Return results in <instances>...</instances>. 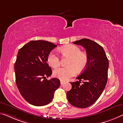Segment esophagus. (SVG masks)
<instances>
[{"instance_id": "34e87169", "label": "esophagus", "mask_w": 123, "mask_h": 123, "mask_svg": "<svg viewBox=\"0 0 123 123\" xmlns=\"http://www.w3.org/2000/svg\"><path fill=\"white\" fill-rule=\"evenodd\" d=\"M65 81H63V80H60V83H61V85L65 83Z\"/></svg>"}]
</instances>
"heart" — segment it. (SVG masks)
I'll list each match as a JSON object with an SVG mask.
<instances>
[{
  "label": "heart",
  "instance_id": "b5f03b06",
  "mask_svg": "<svg viewBox=\"0 0 123 123\" xmlns=\"http://www.w3.org/2000/svg\"><path fill=\"white\" fill-rule=\"evenodd\" d=\"M63 55L70 57L68 63L69 67H62L54 70V75L62 80H66L75 74L77 70L78 72L84 71L88 63V57L84 52L81 51L78 46L69 44L61 49ZM48 63L54 68L60 66V60L58 56L54 52L49 54L47 58Z\"/></svg>",
  "mask_w": 123,
  "mask_h": 123
}]
</instances>
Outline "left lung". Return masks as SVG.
Instances as JSON below:
<instances>
[{"mask_svg": "<svg viewBox=\"0 0 123 123\" xmlns=\"http://www.w3.org/2000/svg\"><path fill=\"white\" fill-rule=\"evenodd\" d=\"M73 43L85 48L88 63L77 78L79 81L71 82L72 89L67 92V97L72 106L85 108L94 104L104 91L108 79L109 62L104 49L95 42L84 38ZM81 79L85 81L80 85Z\"/></svg>", "mask_w": 123, "mask_h": 123, "instance_id": "left-lung-1", "label": "left lung"}]
</instances>
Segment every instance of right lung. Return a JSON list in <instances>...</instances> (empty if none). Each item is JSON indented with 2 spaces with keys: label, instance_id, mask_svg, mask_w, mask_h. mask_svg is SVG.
<instances>
[{
  "label": "right lung",
  "instance_id": "right-lung-1",
  "mask_svg": "<svg viewBox=\"0 0 123 123\" xmlns=\"http://www.w3.org/2000/svg\"><path fill=\"white\" fill-rule=\"evenodd\" d=\"M57 45L45 40H32L18 50L15 63L16 83L21 95L30 104L43 106L49 104L60 80L53 78L47 58Z\"/></svg>",
  "mask_w": 123,
  "mask_h": 123
}]
</instances>
